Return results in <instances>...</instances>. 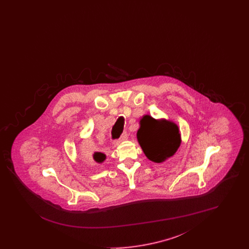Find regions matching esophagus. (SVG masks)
I'll return each instance as SVG.
<instances>
[{
	"instance_id": "34e87169",
	"label": "esophagus",
	"mask_w": 249,
	"mask_h": 249,
	"mask_svg": "<svg viewBox=\"0 0 249 249\" xmlns=\"http://www.w3.org/2000/svg\"><path fill=\"white\" fill-rule=\"evenodd\" d=\"M127 138H128V133H127V132H124V133H122V135L120 136V138H119V139L116 140V141H114V144H115V145H118L119 142H121L122 141L126 140Z\"/></svg>"
}]
</instances>
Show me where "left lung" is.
I'll return each instance as SVG.
<instances>
[{"label":"left lung","instance_id":"1","mask_svg":"<svg viewBox=\"0 0 249 249\" xmlns=\"http://www.w3.org/2000/svg\"><path fill=\"white\" fill-rule=\"evenodd\" d=\"M137 139L147 159L158 163L175 154L181 142L177 124L156 120L148 115L140 120Z\"/></svg>","mask_w":249,"mask_h":249}]
</instances>
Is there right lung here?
<instances>
[{"mask_svg": "<svg viewBox=\"0 0 249 249\" xmlns=\"http://www.w3.org/2000/svg\"><path fill=\"white\" fill-rule=\"evenodd\" d=\"M93 159L97 162H103L106 160V155L101 152H95L93 154Z\"/></svg>", "mask_w": 249, "mask_h": 249, "instance_id": "right-lung-1", "label": "right lung"}]
</instances>
